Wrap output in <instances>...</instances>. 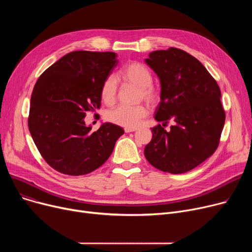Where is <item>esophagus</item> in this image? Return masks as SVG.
Listing matches in <instances>:
<instances>
[{
  "label": "esophagus",
  "instance_id": "34e87169",
  "mask_svg": "<svg viewBox=\"0 0 252 252\" xmlns=\"http://www.w3.org/2000/svg\"><path fill=\"white\" fill-rule=\"evenodd\" d=\"M135 130H137L136 127H126L125 128L126 133H131V131H135Z\"/></svg>",
  "mask_w": 252,
  "mask_h": 252
}]
</instances>
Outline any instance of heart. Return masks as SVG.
Returning a JSON list of instances; mask_svg holds the SVG:
<instances>
[{
    "label": "heart",
    "mask_w": 252,
    "mask_h": 252,
    "mask_svg": "<svg viewBox=\"0 0 252 252\" xmlns=\"http://www.w3.org/2000/svg\"><path fill=\"white\" fill-rule=\"evenodd\" d=\"M124 82L139 88V98L149 104H155L159 100V92L152 86L153 74L151 70L140 62H130L119 71ZM100 96L105 104H112L117 97V81L113 75L104 79L101 86ZM147 108L143 105L126 106L119 105L106 113L107 121L121 126L135 127L146 116Z\"/></svg>",
    "instance_id": "obj_1"
}]
</instances>
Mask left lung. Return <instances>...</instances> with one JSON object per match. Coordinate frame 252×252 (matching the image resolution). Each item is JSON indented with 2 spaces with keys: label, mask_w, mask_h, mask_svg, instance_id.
<instances>
[{
  "label": "left lung",
  "mask_w": 252,
  "mask_h": 252,
  "mask_svg": "<svg viewBox=\"0 0 252 252\" xmlns=\"http://www.w3.org/2000/svg\"><path fill=\"white\" fill-rule=\"evenodd\" d=\"M146 63L159 77L161 101L144 154L164 173L184 174L206 160L220 144L226 113L220 90L202 63L178 48L154 51ZM169 120L176 124L166 132Z\"/></svg>",
  "instance_id": "left-lung-1"
}]
</instances>
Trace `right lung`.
Listing matches in <instances>:
<instances>
[{
  "mask_svg": "<svg viewBox=\"0 0 252 252\" xmlns=\"http://www.w3.org/2000/svg\"><path fill=\"white\" fill-rule=\"evenodd\" d=\"M113 52L74 51L47 68L33 88L29 128L37 150L55 170L83 176L111 155L123 127L103 124L96 131L85 117L101 106L100 90L117 65Z\"/></svg>",
  "mask_w": 252,
  "mask_h": 252,
  "instance_id": "add662e5",
  "label": "right lung"
}]
</instances>
